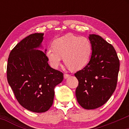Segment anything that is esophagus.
I'll list each match as a JSON object with an SVG mask.
<instances>
[{
    "label": "esophagus",
    "instance_id": "1",
    "mask_svg": "<svg viewBox=\"0 0 129 129\" xmlns=\"http://www.w3.org/2000/svg\"><path fill=\"white\" fill-rule=\"evenodd\" d=\"M69 77H70V75H69V74H64V79H66L67 78H68Z\"/></svg>",
    "mask_w": 129,
    "mask_h": 129
}]
</instances>
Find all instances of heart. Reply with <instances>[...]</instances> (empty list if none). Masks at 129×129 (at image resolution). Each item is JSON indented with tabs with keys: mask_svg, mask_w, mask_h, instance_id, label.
<instances>
[{
	"mask_svg": "<svg viewBox=\"0 0 129 129\" xmlns=\"http://www.w3.org/2000/svg\"><path fill=\"white\" fill-rule=\"evenodd\" d=\"M54 47H49L46 52L51 67L57 69L64 58L65 64L73 71L82 69L91 59L92 45L89 39L68 34L56 39Z\"/></svg>",
	"mask_w": 129,
	"mask_h": 129,
	"instance_id": "b5f03b06",
	"label": "heart"
}]
</instances>
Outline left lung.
Returning <instances> with one entry per match:
<instances>
[{"label":"left lung","mask_w":129,"mask_h":129,"mask_svg":"<svg viewBox=\"0 0 129 129\" xmlns=\"http://www.w3.org/2000/svg\"><path fill=\"white\" fill-rule=\"evenodd\" d=\"M92 53L89 63L75 74L79 81L76 90L77 102L91 110L108 101L117 85L120 63L113 46L99 35H89Z\"/></svg>","instance_id":"left-lung-1"}]
</instances>
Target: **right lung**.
Returning <instances> with one entry per match:
<instances>
[{
	"instance_id": "1",
	"label": "right lung",
	"mask_w": 129,
	"mask_h": 129,
	"mask_svg": "<svg viewBox=\"0 0 129 129\" xmlns=\"http://www.w3.org/2000/svg\"><path fill=\"white\" fill-rule=\"evenodd\" d=\"M43 36L33 33L21 40L10 53L7 66V79L17 100L35 113L50 108L54 87L63 79V74L48 64L47 49L42 51Z\"/></svg>"
}]
</instances>
